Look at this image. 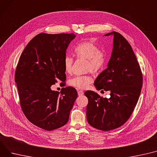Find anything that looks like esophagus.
<instances>
[{
	"mask_svg": "<svg viewBox=\"0 0 157 157\" xmlns=\"http://www.w3.org/2000/svg\"><path fill=\"white\" fill-rule=\"evenodd\" d=\"M78 95L81 96V95H82L83 94H84V92H83V91H82V90H79L78 91Z\"/></svg>",
	"mask_w": 157,
	"mask_h": 157,
	"instance_id": "34e87169",
	"label": "esophagus"
}]
</instances>
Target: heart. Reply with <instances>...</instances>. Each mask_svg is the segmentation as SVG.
Wrapping results in <instances>:
<instances>
[{"instance_id":"obj_1","label":"heart","mask_w":157,"mask_h":157,"mask_svg":"<svg viewBox=\"0 0 157 157\" xmlns=\"http://www.w3.org/2000/svg\"><path fill=\"white\" fill-rule=\"evenodd\" d=\"M75 54L78 59H86L85 70L93 73L99 72L106 62V54L103 50L91 41H85L78 44L74 48ZM73 59L69 56L64 59V68L67 73H71ZM93 82V78L88 75L76 76L69 80L71 86L79 89H85Z\"/></svg>"}]
</instances>
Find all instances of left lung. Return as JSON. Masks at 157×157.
I'll return each mask as SVG.
<instances>
[{
    "label": "left lung",
    "instance_id": "8db88e82",
    "mask_svg": "<svg viewBox=\"0 0 157 157\" xmlns=\"http://www.w3.org/2000/svg\"><path fill=\"white\" fill-rule=\"evenodd\" d=\"M108 67L95 81L98 90L110 91L109 98H103L86 91L87 121L90 126L107 131L121 127L129 119L137 104L143 85V75L132 48L127 40L116 31ZM102 90V91H103Z\"/></svg>",
    "mask_w": 157,
    "mask_h": 157
}]
</instances>
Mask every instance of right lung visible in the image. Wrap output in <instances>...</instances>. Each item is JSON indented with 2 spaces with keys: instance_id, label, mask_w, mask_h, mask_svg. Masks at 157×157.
Listing matches in <instances>:
<instances>
[{
  "instance_id": "add662e5",
  "label": "right lung",
  "mask_w": 157,
  "mask_h": 157,
  "mask_svg": "<svg viewBox=\"0 0 157 157\" xmlns=\"http://www.w3.org/2000/svg\"><path fill=\"white\" fill-rule=\"evenodd\" d=\"M75 36L73 33L37 35L24 49L16 69L21 107L29 121L46 131L64 126L78 97L71 86L63 88L60 93L50 88L59 80L66 79L64 59Z\"/></svg>"
}]
</instances>
